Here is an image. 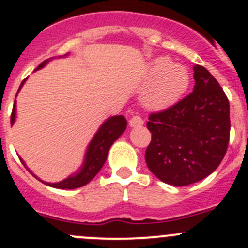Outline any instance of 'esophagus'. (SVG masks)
Returning <instances> with one entry per match:
<instances>
[{
  "mask_svg": "<svg viewBox=\"0 0 248 248\" xmlns=\"http://www.w3.org/2000/svg\"><path fill=\"white\" fill-rule=\"evenodd\" d=\"M143 119L141 118L140 116H137V114H135V116H132L131 118H130L129 121V125L131 127H139V126H142L143 125Z\"/></svg>",
  "mask_w": 248,
  "mask_h": 248,
  "instance_id": "obj_1",
  "label": "esophagus"
}]
</instances>
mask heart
Here are the masks:
<instances>
[{
    "mask_svg": "<svg viewBox=\"0 0 248 248\" xmlns=\"http://www.w3.org/2000/svg\"><path fill=\"white\" fill-rule=\"evenodd\" d=\"M151 80L142 95L147 108L164 111L177 104L189 87V73L182 65H175L170 59L159 56L151 61L147 70Z\"/></svg>",
    "mask_w": 248,
    "mask_h": 248,
    "instance_id": "heart-1",
    "label": "heart"
}]
</instances>
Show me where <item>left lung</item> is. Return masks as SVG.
I'll list each match as a JSON object with an SVG mask.
<instances>
[{
    "label": "left lung",
    "instance_id": "obj_1",
    "mask_svg": "<svg viewBox=\"0 0 248 248\" xmlns=\"http://www.w3.org/2000/svg\"><path fill=\"white\" fill-rule=\"evenodd\" d=\"M192 94L166 111L149 116L152 141L146 163L153 175L171 186L192 185L212 173L229 143V101L216 78L195 65Z\"/></svg>",
    "mask_w": 248,
    "mask_h": 248
}]
</instances>
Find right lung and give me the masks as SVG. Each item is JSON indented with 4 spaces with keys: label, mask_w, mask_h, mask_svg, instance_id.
I'll list each match as a JSON object with an SVG mask.
<instances>
[{
    "label": "right lung",
    "mask_w": 248,
    "mask_h": 248,
    "mask_svg": "<svg viewBox=\"0 0 248 248\" xmlns=\"http://www.w3.org/2000/svg\"><path fill=\"white\" fill-rule=\"evenodd\" d=\"M67 54L62 56H59V58H65L67 56ZM53 59V58H51ZM51 59H48V60L43 61L36 71L43 68ZM28 78L23 80V83L20 84V88H19L18 93H16V96H18L19 92L23 88L24 83L26 82ZM16 101H14L13 105V111H12V117H11V124L13 125L14 122H16ZM126 119L123 116H113L107 118L106 121L104 122L101 125H100L99 130L96 131V134L94 135V137L92 139V141L89 142L87 147V151H85L84 159H83V164L80 165V168L78 169L76 172H73L72 175H70L68 177H66L65 180L60 181V182L50 183V182H44L41 178H38L30 169L26 166L25 161L20 158L21 163L24 164L26 169L35 176L37 180H40L41 182H43L44 185L49 186V187L58 188V189H75V188L83 187V186L88 185L93 178L96 176V173L101 170V168L104 166L105 161H106L107 155H108V151L111 148L112 144L114 143L117 139L121 136L122 134L126 129Z\"/></svg>",
    "instance_id": "right-lung-1"
}]
</instances>
